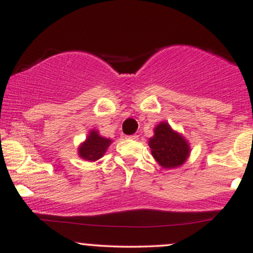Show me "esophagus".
Returning a JSON list of instances; mask_svg holds the SVG:
<instances>
[{"mask_svg": "<svg viewBox=\"0 0 253 253\" xmlns=\"http://www.w3.org/2000/svg\"><path fill=\"white\" fill-rule=\"evenodd\" d=\"M126 138H127V139H130V140H136V139H138V135H136V134H133V135H127Z\"/></svg>", "mask_w": 253, "mask_h": 253, "instance_id": "1", "label": "esophagus"}]
</instances>
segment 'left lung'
<instances>
[{"mask_svg": "<svg viewBox=\"0 0 253 253\" xmlns=\"http://www.w3.org/2000/svg\"><path fill=\"white\" fill-rule=\"evenodd\" d=\"M153 158L164 169L181 167L190 156V145L182 133L172 129L169 123L162 121L149 139Z\"/></svg>", "mask_w": 253, "mask_h": 253, "instance_id": "1", "label": "left lung"}]
</instances>
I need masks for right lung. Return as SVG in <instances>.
Segmentation results:
<instances>
[{
	"mask_svg": "<svg viewBox=\"0 0 253 253\" xmlns=\"http://www.w3.org/2000/svg\"><path fill=\"white\" fill-rule=\"evenodd\" d=\"M112 141V139L100 135L98 130L90 129L85 140L78 146L77 153L84 161L95 162L102 158Z\"/></svg>",
	"mask_w": 253,
	"mask_h": 253,
	"instance_id": "right-lung-1",
	"label": "right lung"
}]
</instances>
